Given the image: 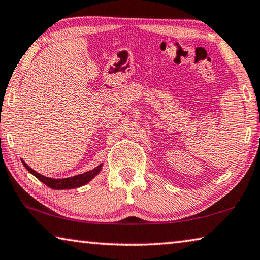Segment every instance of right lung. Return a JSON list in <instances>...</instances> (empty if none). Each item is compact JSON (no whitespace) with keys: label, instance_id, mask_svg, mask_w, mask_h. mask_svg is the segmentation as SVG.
Listing matches in <instances>:
<instances>
[{"label":"right lung","instance_id":"1","mask_svg":"<svg viewBox=\"0 0 260 260\" xmlns=\"http://www.w3.org/2000/svg\"><path fill=\"white\" fill-rule=\"evenodd\" d=\"M21 161H23V164L26 167V170H27L30 174H33L35 178L40 180V181L45 184H47L49 188L56 189V190H60V189H73V188H78V187L83 186V184L89 182L91 179H94L96 175L101 172V170H102V165H103V164H101L98 167H95L94 170H90V171H88V172L82 173V174L74 175V177H71V178L52 179V178L45 177V175H41L40 173H38L37 171L30 169V167L26 164L23 159H21Z\"/></svg>","mask_w":260,"mask_h":260}]
</instances>
